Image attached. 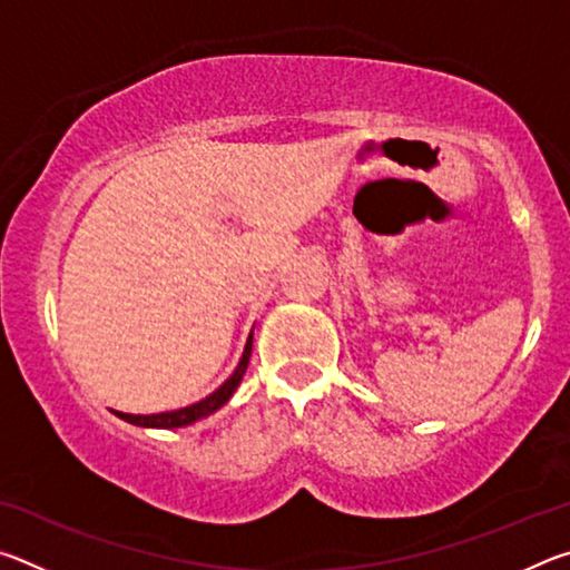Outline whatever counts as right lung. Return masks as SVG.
<instances>
[{"label":"right lung","mask_w":570,"mask_h":570,"mask_svg":"<svg viewBox=\"0 0 570 570\" xmlns=\"http://www.w3.org/2000/svg\"><path fill=\"white\" fill-rule=\"evenodd\" d=\"M250 344H254V332L248 334L246 346H244V354H240V362L234 370V374L220 384V387L208 394L206 400H200L196 404H188V407L183 410H173V412H158V414H128V412H115L120 420L130 422V424H138V428H158V430H173V428H186V424H193L198 420L208 417V414H214L216 410L224 407V404L230 400V394L236 392V387L244 380L246 374V366H248V356H250Z\"/></svg>","instance_id":"obj_1"}]
</instances>
